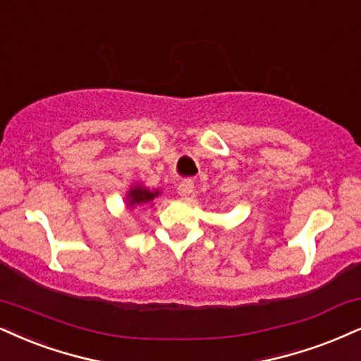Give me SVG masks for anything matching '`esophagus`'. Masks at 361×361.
I'll return each instance as SVG.
<instances>
[{"label": "esophagus", "mask_w": 361, "mask_h": 361, "mask_svg": "<svg viewBox=\"0 0 361 361\" xmlns=\"http://www.w3.org/2000/svg\"><path fill=\"white\" fill-rule=\"evenodd\" d=\"M177 192H179V195H182V197H188V195L194 192V182L190 179L182 180L179 184V188H177Z\"/></svg>", "instance_id": "esophagus-1"}]
</instances>
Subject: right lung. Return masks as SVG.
<instances>
[{
    "mask_svg": "<svg viewBox=\"0 0 361 361\" xmlns=\"http://www.w3.org/2000/svg\"><path fill=\"white\" fill-rule=\"evenodd\" d=\"M157 195H159V190H155V192H150L149 189L135 188V189H132L130 192H128V202H130L132 206H137V204H147V202L154 201Z\"/></svg>",
    "mask_w": 361,
    "mask_h": 361,
    "instance_id": "right-lung-1",
    "label": "right lung"
}]
</instances>
